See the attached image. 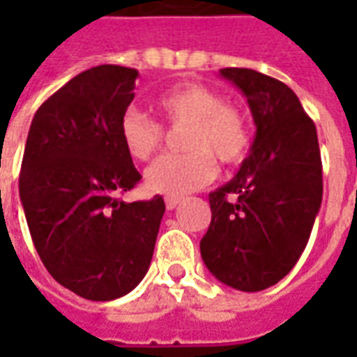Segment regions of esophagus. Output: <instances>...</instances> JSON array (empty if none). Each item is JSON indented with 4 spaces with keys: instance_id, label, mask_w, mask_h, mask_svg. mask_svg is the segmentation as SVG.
Instances as JSON below:
<instances>
[{
    "instance_id": "esophagus-1",
    "label": "esophagus",
    "mask_w": 357,
    "mask_h": 357,
    "mask_svg": "<svg viewBox=\"0 0 357 357\" xmlns=\"http://www.w3.org/2000/svg\"><path fill=\"white\" fill-rule=\"evenodd\" d=\"M179 202H181V199H176V197H166V208L174 210L176 206H178Z\"/></svg>"
}]
</instances>
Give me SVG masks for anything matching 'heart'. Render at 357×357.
I'll list each match as a JSON object with an SVG mask.
<instances>
[{
  "instance_id": "b5f03b06",
  "label": "heart",
  "mask_w": 357,
  "mask_h": 357,
  "mask_svg": "<svg viewBox=\"0 0 357 357\" xmlns=\"http://www.w3.org/2000/svg\"><path fill=\"white\" fill-rule=\"evenodd\" d=\"M156 112L172 126L187 124L181 155H166L145 172L151 191L168 197H185L216 178L214 156L224 164H237L250 149L247 114L227 105L222 95L202 84L185 82L153 99ZM118 135L133 160H149L162 143V126L139 110L128 109L120 118Z\"/></svg>"
}]
</instances>
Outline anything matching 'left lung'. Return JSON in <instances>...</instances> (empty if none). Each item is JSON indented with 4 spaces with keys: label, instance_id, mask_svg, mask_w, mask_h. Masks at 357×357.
<instances>
[{
    "label": "left lung",
    "instance_id": "1",
    "mask_svg": "<svg viewBox=\"0 0 357 357\" xmlns=\"http://www.w3.org/2000/svg\"><path fill=\"white\" fill-rule=\"evenodd\" d=\"M220 76L247 97L256 137L235 178L208 195L201 256L220 283L264 291L298 262L321 206L317 132L283 82L250 68H222Z\"/></svg>",
    "mask_w": 357,
    "mask_h": 357
}]
</instances>
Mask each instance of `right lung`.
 Listing matches in <instances>:
<instances>
[{
    "label": "right lung",
    "mask_w": 357,
    "mask_h": 357,
    "mask_svg": "<svg viewBox=\"0 0 357 357\" xmlns=\"http://www.w3.org/2000/svg\"><path fill=\"white\" fill-rule=\"evenodd\" d=\"M135 68L74 76L34 114L19 193L34 247L53 279L95 302L133 291L147 273L164 201L124 202L141 179L118 135Z\"/></svg>",
    "instance_id": "obj_1"
}]
</instances>
